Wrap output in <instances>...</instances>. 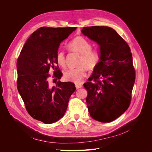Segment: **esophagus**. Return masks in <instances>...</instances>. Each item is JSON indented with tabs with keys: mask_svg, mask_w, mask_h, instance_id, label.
<instances>
[{
	"mask_svg": "<svg viewBox=\"0 0 152 152\" xmlns=\"http://www.w3.org/2000/svg\"><path fill=\"white\" fill-rule=\"evenodd\" d=\"M76 88L77 89H79V88H81V87H83V85L82 84H76Z\"/></svg>",
	"mask_w": 152,
	"mask_h": 152,
	"instance_id": "34e87169",
	"label": "esophagus"
}]
</instances>
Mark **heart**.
<instances>
[{
  "instance_id": "obj_1",
  "label": "heart",
  "mask_w": 152,
  "mask_h": 152,
  "mask_svg": "<svg viewBox=\"0 0 152 152\" xmlns=\"http://www.w3.org/2000/svg\"><path fill=\"white\" fill-rule=\"evenodd\" d=\"M68 49L78 54L80 57L78 59V67L66 70L63 75L65 80L75 83H80L86 76L85 66L87 69H92L99 60V55L97 52L91 50V43L85 38L77 36L74 38L68 45ZM56 60L58 65L61 67L65 66L66 58L64 52L58 50L56 54Z\"/></svg>"
}]
</instances>
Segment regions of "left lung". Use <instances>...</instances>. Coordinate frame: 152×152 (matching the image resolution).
<instances>
[{"mask_svg": "<svg viewBox=\"0 0 152 152\" xmlns=\"http://www.w3.org/2000/svg\"><path fill=\"white\" fill-rule=\"evenodd\" d=\"M82 33L99 45L100 61L89 82L86 103L95 120L110 123L128 108L135 73L130 47L117 32L108 26L84 27Z\"/></svg>", "mask_w": 152, "mask_h": 152, "instance_id": "left-lung-1", "label": "left lung"}]
</instances>
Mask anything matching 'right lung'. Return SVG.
I'll return each mask as SVG.
<instances>
[{
	"label": "right lung",
	"instance_id": "obj_1",
	"mask_svg": "<svg viewBox=\"0 0 152 152\" xmlns=\"http://www.w3.org/2000/svg\"><path fill=\"white\" fill-rule=\"evenodd\" d=\"M76 27H42L27 39L17 60V88L28 113L45 124L57 122L65 115L75 84L61 82L56 54L62 41ZM55 70L56 86L49 83L48 74Z\"/></svg>",
	"mask_w": 152,
	"mask_h": 152
}]
</instances>
